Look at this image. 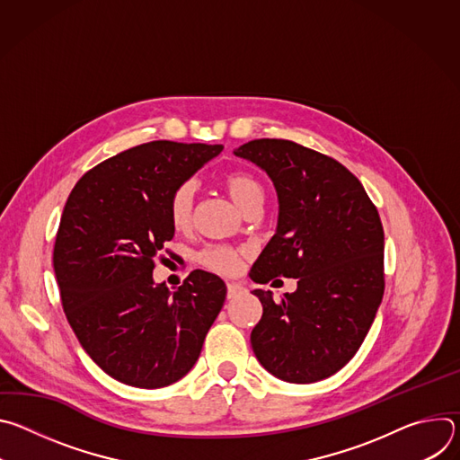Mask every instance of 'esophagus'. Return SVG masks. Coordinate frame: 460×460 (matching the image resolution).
Listing matches in <instances>:
<instances>
[{"mask_svg": "<svg viewBox=\"0 0 460 460\" xmlns=\"http://www.w3.org/2000/svg\"><path fill=\"white\" fill-rule=\"evenodd\" d=\"M243 291H245V288L242 284H238V282H229L227 284V298H234V296L242 295Z\"/></svg>", "mask_w": 460, "mask_h": 460, "instance_id": "1", "label": "esophagus"}]
</instances>
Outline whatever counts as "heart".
Wrapping results in <instances>:
<instances>
[{"mask_svg": "<svg viewBox=\"0 0 460 460\" xmlns=\"http://www.w3.org/2000/svg\"><path fill=\"white\" fill-rule=\"evenodd\" d=\"M222 183L229 194V199L242 211L247 204L261 199L264 200V189L260 181L243 171H231L222 178ZM194 194L190 185L176 189L169 200V218L174 229L183 231L190 226ZM240 251L229 245H211L200 252V264L220 275H233L240 266Z\"/></svg>", "mask_w": 460, "mask_h": 460, "instance_id": "1", "label": "heart"}]
</instances>
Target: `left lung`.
<instances>
[{"mask_svg":"<svg viewBox=\"0 0 460 460\" xmlns=\"http://www.w3.org/2000/svg\"><path fill=\"white\" fill-rule=\"evenodd\" d=\"M234 155L271 178L277 233L251 280L298 279L280 302L254 289L264 307L251 346L271 375L311 384L342 369L362 346L384 295V229L358 178L337 160L289 140H252Z\"/></svg>","mask_w":460,"mask_h":460,"instance_id":"8db88e82","label":"left lung"}]
</instances>
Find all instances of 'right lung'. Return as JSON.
<instances>
[{
	"label": "right lung",
	"mask_w": 460,
	"mask_h": 460,
	"mask_svg": "<svg viewBox=\"0 0 460 460\" xmlns=\"http://www.w3.org/2000/svg\"><path fill=\"white\" fill-rule=\"evenodd\" d=\"M224 146L149 142L85 172L63 208L54 273L63 311L85 353L112 378L156 389L200 357L227 288L194 270L176 291L153 279L172 240L169 200Z\"/></svg>",
	"instance_id": "right-lung-1"
}]
</instances>
